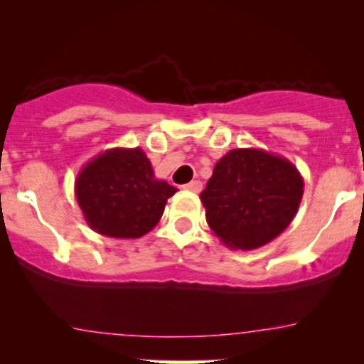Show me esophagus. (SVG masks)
<instances>
[{
    "mask_svg": "<svg viewBox=\"0 0 364 364\" xmlns=\"http://www.w3.org/2000/svg\"><path fill=\"white\" fill-rule=\"evenodd\" d=\"M183 188H185V190H188V191H193V193H200V191H202L203 185H202V181L195 179V181H190V183H188V185H185Z\"/></svg>",
    "mask_w": 364,
    "mask_h": 364,
    "instance_id": "34e87169",
    "label": "esophagus"
}]
</instances>
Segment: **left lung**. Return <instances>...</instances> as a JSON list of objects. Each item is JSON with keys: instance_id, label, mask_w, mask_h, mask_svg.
I'll list each match as a JSON object with an SVG mask.
<instances>
[{"instance_id": "1", "label": "left lung", "mask_w": 364, "mask_h": 364, "mask_svg": "<svg viewBox=\"0 0 364 364\" xmlns=\"http://www.w3.org/2000/svg\"><path fill=\"white\" fill-rule=\"evenodd\" d=\"M303 176L286 157L232 149L200 193L208 228L228 248L257 250L277 237L298 212Z\"/></svg>"}]
</instances>
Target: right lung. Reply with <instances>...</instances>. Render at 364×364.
I'll return each instance as SVG.
<instances>
[{"instance_id":"add662e5","label":"right lung","mask_w":364,"mask_h":364,"mask_svg":"<svg viewBox=\"0 0 364 364\" xmlns=\"http://www.w3.org/2000/svg\"><path fill=\"white\" fill-rule=\"evenodd\" d=\"M176 188L154 176L141 149H109L75 179V196L92 231L135 240L156 228Z\"/></svg>"}]
</instances>
